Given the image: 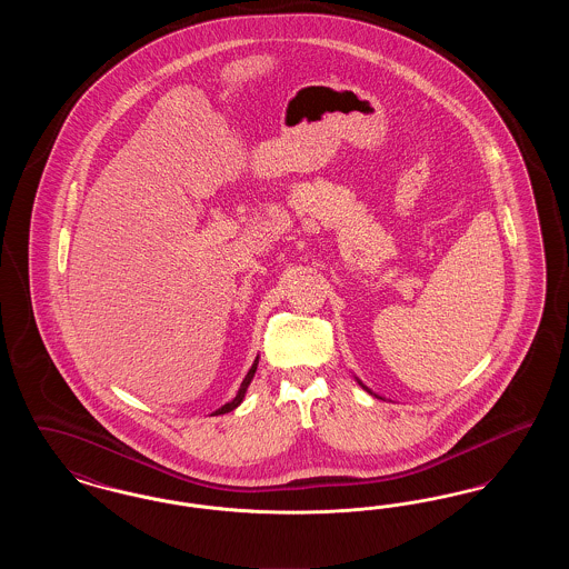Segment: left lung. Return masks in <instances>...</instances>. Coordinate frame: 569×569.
<instances>
[{
  "mask_svg": "<svg viewBox=\"0 0 569 569\" xmlns=\"http://www.w3.org/2000/svg\"><path fill=\"white\" fill-rule=\"evenodd\" d=\"M358 383H360V386H362V388H365V390H367V392H371V390H369V388H367V386H365V383H362V381H358ZM371 395H373V392H371ZM376 397H378V395H376ZM379 399H381V397H379Z\"/></svg>",
  "mask_w": 569,
  "mask_h": 569,
  "instance_id": "1",
  "label": "left lung"
}]
</instances>
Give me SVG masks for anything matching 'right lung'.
Instances as JSON below:
<instances>
[{
	"instance_id": "add662e5",
	"label": "right lung",
	"mask_w": 569,
	"mask_h": 569,
	"mask_svg": "<svg viewBox=\"0 0 569 569\" xmlns=\"http://www.w3.org/2000/svg\"><path fill=\"white\" fill-rule=\"evenodd\" d=\"M256 369H258V358L253 360V365H251V369H249V373L244 376L243 383H241V388H239V392H237V397L230 401V403H226L223 407H219L217 409L216 413H228V411H232V409H237V407L241 406L243 403L244 399V392H247V386L251 383V379H253V376H256ZM213 413V416H216Z\"/></svg>"
}]
</instances>
